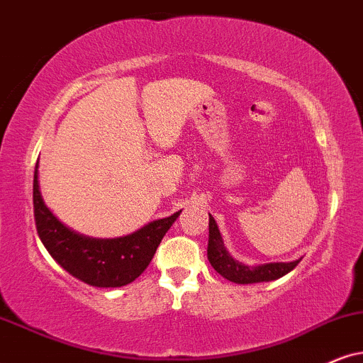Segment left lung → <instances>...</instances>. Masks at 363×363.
<instances>
[{"instance_id":"left-lung-1","label":"left lung","mask_w":363,"mask_h":363,"mask_svg":"<svg viewBox=\"0 0 363 363\" xmlns=\"http://www.w3.org/2000/svg\"><path fill=\"white\" fill-rule=\"evenodd\" d=\"M208 259L213 268L221 274L223 278L238 284H250V283H263L273 281L290 273L295 266L300 263V259L290 261V263H266L258 266H246L240 261L233 258L229 251L224 246L223 236L219 233L218 224L214 218L209 214V241H208Z\"/></svg>"}]
</instances>
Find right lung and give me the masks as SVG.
I'll list each match as a JSON object with an SVG mask.
<instances>
[{
    "mask_svg": "<svg viewBox=\"0 0 363 363\" xmlns=\"http://www.w3.org/2000/svg\"><path fill=\"white\" fill-rule=\"evenodd\" d=\"M36 231L52 258L72 277L90 286L117 288L139 278L152 261L162 238L181 214L145 224L132 235L97 240L72 231L47 208L40 192L38 164L33 177Z\"/></svg>",
    "mask_w": 363,
    "mask_h": 363,
    "instance_id": "right-lung-1",
    "label": "right lung"
}]
</instances>
